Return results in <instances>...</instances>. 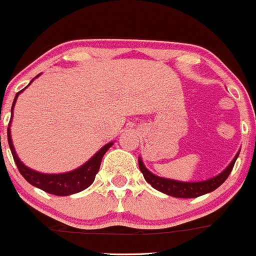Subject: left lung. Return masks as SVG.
<instances>
[{"instance_id":"1","label":"left lung","mask_w":256,"mask_h":256,"mask_svg":"<svg viewBox=\"0 0 256 256\" xmlns=\"http://www.w3.org/2000/svg\"><path fill=\"white\" fill-rule=\"evenodd\" d=\"M238 155L239 152L236 155L233 162L229 164V166L222 174H220L216 178H210V180L201 181V182H181V181L168 180V178H159V176H155L154 174L150 172L144 166L143 162L140 159H139V168H140L146 182L150 184L158 191L162 192V194H166L168 196L178 197V198H194V197L202 196V194H206L208 192L214 191L216 188H218V187L222 185L226 178H228L232 170H233V166L236 164V160L238 158Z\"/></svg>"}]
</instances>
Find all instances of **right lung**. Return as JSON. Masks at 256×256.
I'll use <instances>...</instances> for the list:
<instances>
[{
	"label": "right lung",
	"mask_w": 256,
	"mask_h": 256,
	"mask_svg": "<svg viewBox=\"0 0 256 256\" xmlns=\"http://www.w3.org/2000/svg\"><path fill=\"white\" fill-rule=\"evenodd\" d=\"M23 90H20V91L16 94L14 101H13L12 104V110L13 106H14L16 100H17V96ZM7 136H8V146L10 152H12L13 160H14L20 175H22L30 185L38 187V188L43 190V191L48 192V194H56V196H69V194H78V192L88 188V187L94 182V178H96V174L98 172V168L101 166L102 158L106 154L107 150L112 146V143L106 144V146L102 148L100 152H97L86 164H84L82 166L76 168V170L70 171V172L66 174L49 175V174L36 172V171L30 170V168L23 165L22 162H20V160L18 159L17 154H16L14 152V148H13L12 139H10V127L7 128Z\"/></svg>",
	"instance_id": "add662e5"
}]
</instances>
